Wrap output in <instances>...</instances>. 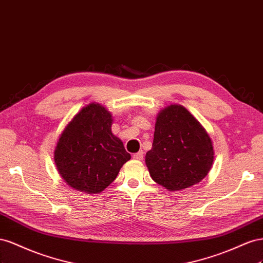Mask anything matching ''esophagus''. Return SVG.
I'll return each mask as SVG.
<instances>
[{
	"label": "esophagus",
	"instance_id": "obj_1",
	"mask_svg": "<svg viewBox=\"0 0 263 263\" xmlns=\"http://www.w3.org/2000/svg\"><path fill=\"white\" fill-rule=\"evenodd\" d=\"M143 151H140V152H138V153H136V154H133V159L134 160H142L143 159Z\"/></svg>",
	"mask_w": 263,
	"mask_h": 263
}]
</instances>
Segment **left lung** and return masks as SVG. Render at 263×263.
<instances>
[{
  "mask_svg": "<svg viewBox=\"0 0 263 263\" xmlns=\"http://www.w3.org/2000/svg\"><path fill=\"white\" fill-rule=\"evenodd\" d=\"M214 162L213 142L191 112L171 104L157 115L145 163L153 181L174 192L199 183Z\"/></svg>",
  "mask_w": 263,
  "mask_h": 263,
  "instance_id": "obj_1",
  "label": "left lung"
}]
</instances>
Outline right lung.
<instances>
[{
	"instance_id": "obj_1",
	"label": "right lung",
	"mask_w": 263,
	"mask_h": 263,
	"mask_svg": "<svg viewBox=\"0 0 263 263\" xmlns=\"http://www.w3.org/2000/svg\"><path fill=\"white\" fill-rule=\"evenodd\" d=\"M112 116L99 103L82 108L59 137L54 160L72 189L99 194L115 181L131 159L122 141L111 132Z\"/></svg>"
}]
</instances>
